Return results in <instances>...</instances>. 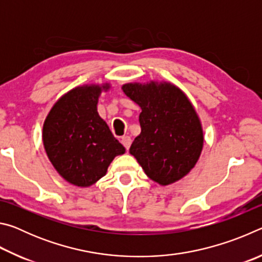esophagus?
I'll return each mask as SVG.
<instances>
[{"label":"esophagus","instance_id":"34e87169","mask_svg":"<svg viewBox=\"0 0 262 262\" xmlns=\"http://www.w3.org/2000/svg\"><path fill=\"white\" fill-rule=\"evenodd\" d=\"M121 143L123 144V147H125L128 150L130 147V144H132V139L129 136H122L121 137Z\"/></svg>","mask_w":262,"mask_h":262}]
</instances>
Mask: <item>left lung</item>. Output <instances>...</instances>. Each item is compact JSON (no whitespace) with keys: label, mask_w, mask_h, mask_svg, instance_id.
Returning <instances> with one entry per match:
<instances>
[{"label":"left lung","mask_w":262,"mask_h":262,"mask_svg":"<svg viewBox=\"0 0 262 262\" xmlns=\"http://www.w3.org/2000/svg\"><path fill=\"white\" fill-rule=\"evenodd\" d=\"M121 89L142 110L141 133L130 145V155L159 185L183 179L200 158L205 140L200 118L188 97L164 81L127 83Z\"/></svg>","instance_id":"8db88e82"}]
</instances>
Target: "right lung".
Listing matches in <instances>:
<instances>
[{
    "mask_svg": "<svg viewBox=\"0 0 262 262\" xmlns=\"http://www.w3.org/2000/svg\"><path fill=\"white\" fill-rule=\"evenodd\" d=\"M110 89V83L74 88L55 101L43 121L48 159L62 178L77 187L96 184L113 159L126 151L97 111L100 95Z\"/></svg>",
    "mask_w": 262,
    "mask_h": 262,
    "instance_id": "add662e5",
    "label": "right lung"
}]
</instances>
